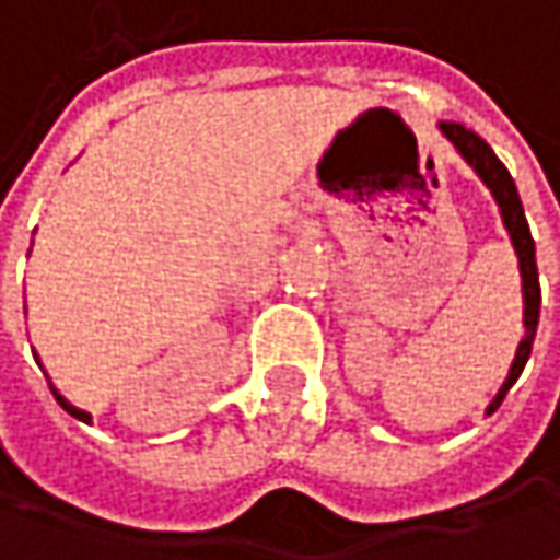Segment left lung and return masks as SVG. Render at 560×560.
<instances>
[{
  "instance_id": "left-lung-1",
  "label": "left lung",
  "mask_w": 560,
  "mask_h": 560,
  "mask_svg": "<svg viewBox=\"0 0 560 560\" xmlns=\"http://www.w3.org/2000/svg\"><path fill=\"white\" fill-rule=\"evenodd\" d=\"M441 132L453 142V149L463 154V161L481 177V183L491 189V196H494V202L501 209V221L508 228L510 244H513L516 259H520V279H523V339L516 346V358L510 364V374L504 380V386L498 389V396L485 409V415H491V411L504 402V396H508L510 386L516 383V377L523 374V368L529 361V351H533V339H536L539 304H542L539 269H536V244H533V234H529V224H526V214H523V202H520L516 183L510 177L508 167L498 161V154L491 151V145L481 136H476L472 129H466L463 122H441Z\"/></svg>"
}]
</instances>
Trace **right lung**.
<instances>
[{"mask_svg": "<svg viewBox=\"0 0 560 560\" xmlns=\"http://www.w3.org/2000/svg\"><path fill=\"white\" fill-rule=\"evenodd\" d=\"M52 389V396H56V399H59V406H62V409L69 411V415H72V418H79V421H84V424H88V421H91V415H88V411H82V409H75V406H72V402H69V399H66V396H59V389H56V386H50Z\"/></svg>", "mask_w": 560, "mask_h": 560, "instance_id": "right-lung-1", "label": "right lung"}]
</instances>
